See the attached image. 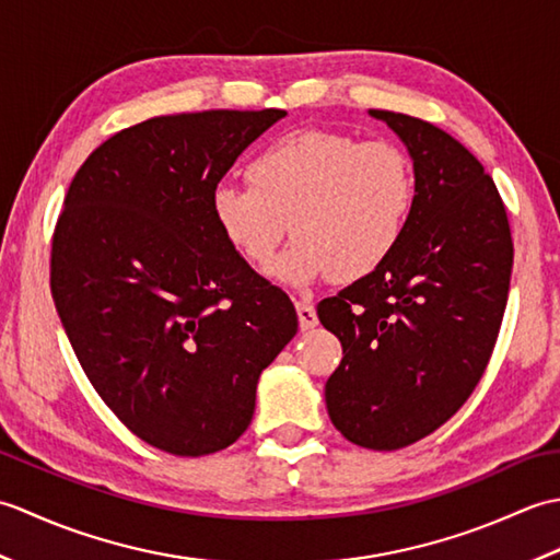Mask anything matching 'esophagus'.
<instances>
[{
    "mask_svg": "<svg viewBox=\"0 0 560 560\" xmlns=\"http://www.w3.org/2000/svg\"><path fill=\"white\" fill-rule=\"evenodd\" d=\"M295 313H299V323H301L303 331L317 327V313H315V305L313 303L299 301V303H295Z\"/></svg>",
    "mask_w": 560,
    "mask_h": 560,
    "instance_id": "1",
    "label": "esophagus"
}]
</instances>
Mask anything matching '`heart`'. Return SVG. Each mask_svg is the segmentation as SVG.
Returning a JSON list of instances; mask_svg holds the SVG:
<instances>
[{"label":"heart","mask_w":560,"mask_h":560,"mask_svg":"<svg viewBox=\"0 0 560 560\" xmlns=\"http://www.w3.org/2000/svg\"><path fill=\"white\" fill-rule=\"evenodd\" d=\"M249 185L221 183L211 217L223 241L265 267L289 225L293 243L267 267L287 287L319 277L359 281L399 247L413 211L416 175L401 147L299 129L261 149Z\"/></svg>","instance_id":"heart-1"}]
</instances>
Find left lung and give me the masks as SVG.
<instances>
[{
  "instance_id": "obj_1",
  "label": "left lung",
  "mask_w": 560,
  "mask_h": 560,
  "mask_svg": "<svg viewBox=\"0 0 560 560\" xmlns=\"http://www.w3.org/2000/svg\"><path fill=\"white\" fill-rule=\"evenodd\" d=\"M368 115L407 147L416 199L385 265L317 305L343 349L325 401L353 445L399 450L479 385L503 323L513 237L493 180L457 139L419 117Z\"/></svg>"
}]
</instances>
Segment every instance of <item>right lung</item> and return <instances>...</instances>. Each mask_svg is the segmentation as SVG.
<instances>
[{"label":"right lung","mask_w":560,"mask_h":560,"mask_svg":"<svg viewBox=\"0 0 560 560\" xmlns=\"http://www.w3.org/2000/svg\"><path fill=\"white\" fill-rule=\"evenodd\" d=\"M287 110L151 117L83 161L52 235L57 315L101 399L180 457L233 445L299 331L279 287L223 241L211 192Z\"/></svg>","instance_id":"obj_1"}]
</instances>
